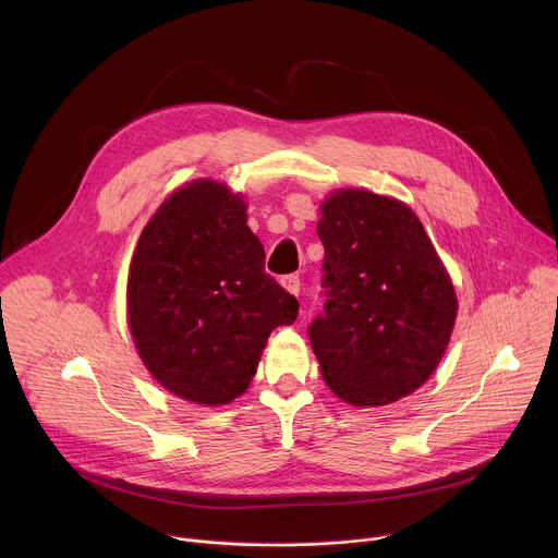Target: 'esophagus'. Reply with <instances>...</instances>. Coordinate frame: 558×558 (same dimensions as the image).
<instances>
[{
	"label": "esophagus",
	"instance_id": "obj_1",
	"mask_svg": "<svg viewBox=\"0 0 558 558\" xmlns=\"http://www.w3.org/2000/svg\"><path fill=\"white\" fill-rule=\"evenodd\" d=\"M280 284H282L289 293H293V295H298V293H300V276H295V274L284 276V278L280 280Z\"/></svg>",
	"mask_w": 558,
	"mask_h": 558
}]
</instances>
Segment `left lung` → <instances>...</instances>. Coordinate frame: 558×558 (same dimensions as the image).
<instances>
[{
  "mask_svg": "<svg viewBox=\"0 0 558 558\" xmlns=\"http://www.w3.org/2000/svg\"><path fill=\"white\" fill-rule=\"evenodd\" d=\"M325 308L306 333L325 381L353 407H384L439 364L457 315L452 282L404 203L340 190L323 203Z\"/></svg>",
  "mask_w": 558,
  "mask_h": 558,
  "instance_id": "left-lung-1",
  "label": "left lung"
}]
</instances>
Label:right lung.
<instances>
[{
    "mask_svg": "<svg viewBox=\"0 0 558 558\" xmlns=\"http://www.w3.org/2000/svg\"><path fill=\"white\" fill-rule=\"evenodd\" d=\"M298 300L265 271L245 203L196 181L145 225L128 278L134 344L158 384L220 407L243 395L269 333L298 317Z\"/></svg>",
    "mask_w": 558,
    "mask_h": 558,
    "instance_id": "obj_1",
    "label": "right lung"
}]
</instances>
